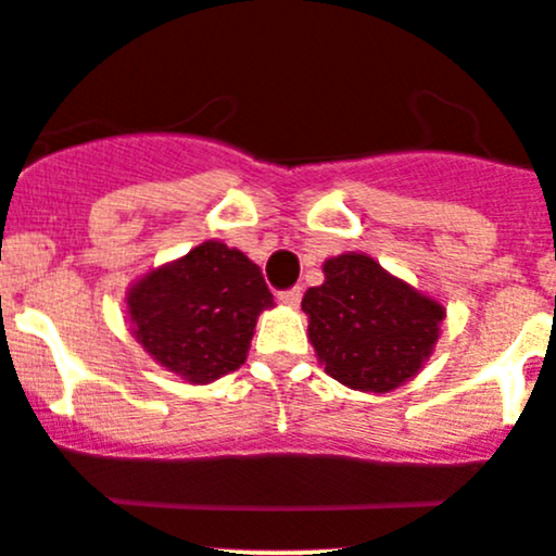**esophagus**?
<instances>
[{
  "mask_svg": "<svg viewBox=\"0 0 556 556\" xmlns=\"http://www.w3.org/2000/svg\"><path fill=\"white\" fill-rule=\"evenodd\" d=\"M279 304H285V306H299L301 304V288H290V290H282V293H279Z\"/></svg>",
  "mask_w": 556,
  "mask_h": 556,
  "instance_id": "obj_1",
  "label": "esophagus"
}]
</instances>
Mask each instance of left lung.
Returning <instances> with one entry per match:
<instances>
[{"label": "left lung", "mask_w": 556, "mask_h": 556, "mask_svg": "<svg viewBox=\"0 0 556 556\" xmlns=\"http://www.w3.org/2000/svg\"><path fill=\"white\" fill-rule=\"evenodd\" d=\"M323 274V285L304 293L301 309L328 375L366 393H388L413 380L434 353L445 306L366 252L328 257Z\"/></svg>", "instance_id": "1"}]
</instances>
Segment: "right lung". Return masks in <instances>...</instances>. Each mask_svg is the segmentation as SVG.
<instances>
[{
    "mask_svg": "<svg viewBox=\"0 0 556 556\" xmlns=\"http://www.w3.org/2000/svg\"><path fill=\"white\" fill-rule=\"evenodd\" d=\"M124 301L138 344L192 386L239 369L257 315L274 306L261 266L217 239L135 279Z\"/></svg>",
    "mask_w": 556,
    "mask_h": 556,
    "instance_id": "obj_1",
    "label": "right lung"
}]
</instances>
